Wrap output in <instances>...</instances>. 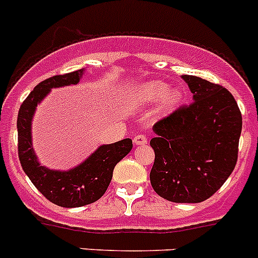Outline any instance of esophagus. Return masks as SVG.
Here are the masks:
<instances>
[{"instance_id":"34e87169","label":"esophagus","mask_w":258,"mask_h":258,"mask_svg":"<svg viewBox=\"0 0 258 258\" xmlns=\"http://www.w3.org/2000/svg\"><path fill=\"white\" fill-rule=\"evenodd\" d=\"M134 145L136 146H145L147 145V137L143 136V134H137L133 139Z\"/></svg>"}]
</instances>
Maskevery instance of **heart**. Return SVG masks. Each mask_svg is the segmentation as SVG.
Segmentation results:
<instances>
[{"instance_id": "b5f03b06", "label": "heart", "mask_w": 258, "mask_h": 258, "mask_svg": "<svg viewBox=\"0 0 258 258\" xmlns=\"http://www.w3.org/2000/svg\"><path fill=\"white\" fill-rule=\"evenodd\" d=\"M169 86L162 82H150L142 87L139 96L148 103H156L162 100V107L170 111L181 101V92L174 88L167 92Z\"/></svg>"}]
</instances>
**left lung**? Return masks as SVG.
<instances>
[{"mask_svg":"<svg viewBox=\"0 0 258 258\" xmlns=\"http://www.w3.org/2000/svg\"><path fill=\"white\" fill-rule=\"evenodd\" d=\"M181 78L195 102L153 125L150 179L160 197L198 203L217 192L235 167L242 113L228 89L195 75Z\"/></svg>","mask_w":258,"mask_h":258,"instance_id":"1","label":"left lung"}]
</instances>
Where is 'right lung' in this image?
<instances>
[{
	"label": "right lung",
	"instance_id": "1",
	"mask_svg": "<svg viewBox=\"0 0 258 258\" xmlns=\"http://www.w3.org/2000/svg\"><path fill=\"white\" fill-rule=\"evenodd\" d=\"M86 70L55 75L41 82L21 103L18 113V150L21 167L47 200L68 209L86 206L100 200L110 185L113 167L133 148L129 138L102 145L84 161L69 170L49 169L39 162L32 141V121L37 106L48 96L51 89L78 84Z\"/></svg>",
	"mask_w": 258,
	"mask_h": 258
}]
</instances>
